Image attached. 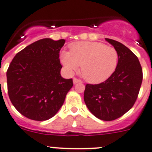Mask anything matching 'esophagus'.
<instances>
[{"mask_svg":"<svg viewBox=\"0 0 152 152\" xmlns=\"http://www.w3.org/2000/svg\"><path fill=\"white\" fill-rule=\"evenodd\" d=\"M81 80H80V79H77V78H73V83H74V84H76V83H81Z\"/></svg>","mask_w":152,"mask_h":152,"instance_id":"34e87169","label":"esophagus"}]
</instances>
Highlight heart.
Masks as SVG:
<instances>
[{
  "label": "heart",
  "instance_id": "1",
  "mask_svg": "<svg viewBox=\"0 0 152 152\" xmlns=\"http://www.w3.org/2000/svg\"><path fill=\"white\" fill-rule=\"evenodd\" d=\"M70 52H61V64L69 73L81 66V74L86 81L99 83L108 79L118 64V52L102 42H79L71 44Z\"/></svg>",
  "mask_w": 152,
  "mask_h": 152
}]
</instances>
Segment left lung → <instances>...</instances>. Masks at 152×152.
Returning <instances> with one entry per match:
<instances>
[{
  "label": "left lung",
  "mask_w": 152,
  "mask_h": 152,
  "mask_svg": "<svg viewBox=\"0 0 152 152\" xmlns=\"http://www.w3.org/2000/svg\"><path fill=\"white\" fill-rule=\"evenodd\" d=\"M117 50L118 64L113 74L99 84H86L84 101L97 118L111 121L129 111L138 98L142 69L138 57L120 42L105 39Z\"/></svg>",
  "instance_id": "8db88e82"
}]
</instances>
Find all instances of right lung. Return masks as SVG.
I'll return each mask as SVG.
<instances>
[{"mask_svg": "<svg viewBox=\"0 0 152 152\" xmlns=\"http://www.w3.org/2000/svg\"><path fill=\"white\" fill-rule=\"evenodd\" d=\"M64 39H43L16 54L7 71L10 102L22 115L37 121L54 117L73 87L61 76L60 51Z\"/></svg>", "mask_w": 152, "mask_h": 152, "instance_id": "right-lung-1", "label": "right lung"}]
</instances>
